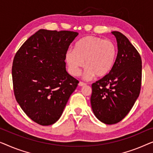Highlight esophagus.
<instances>
[{
    "instance_id": "esophagus-1",
    "label": "esophagus",
    "mask_w": 153,
    "mask_h": 153,
    "mask_svg": "<svg viewBox=\"0 0 153 153\" xmlns=\"http://www.w3.org/2000/svg\"><path fill=\"white\" fill-rule=\"evenodd\" d=\"M78 85L79 86V87H83V86L86 85V84H85V83H84V82H79V84H78Z\"/></svg>"
}]
</instances>
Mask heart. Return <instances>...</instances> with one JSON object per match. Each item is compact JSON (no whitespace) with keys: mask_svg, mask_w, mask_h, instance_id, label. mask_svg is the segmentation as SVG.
Masks as SVG:
<instances>
[{"mask_svg":"<svg viewBox=\"0 0 153 153\" xmlns=\"http://www.w3.org/2000/svg\"><path fill=\"white\" fill-rule=\"evenodd\" d=\"M117 48L112 42L95 36H87L79 39L75 49H68L65 61L70 74L77 76L85 64L83 77L107 76L114 66Z\"/></svg>","mask_w":153,"mask_h":153,"instance_id":"heart-1","label":"heart"}]
</instances>
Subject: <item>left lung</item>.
Instances as JSON below:
<instances>
[{"mask_svg": "<svg viewBox=\"0 0 153 153\" xmlns=\"http://www.w3.org/2000/svg\"><path fill=\"white\" fill-rule=\"evenodd\" d=\"M118 54L114 66L107 76L92 84L91 105L94 115L107 125L120 121L132 108L140 94L141 56L128 39L113 31Z\"/></svg>", "mask_w": 153, "mask_h": 153, "instance_id": "obj_1", "label": "left lung"}]
</instances>
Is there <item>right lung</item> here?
<instances>
[{
  "instance_id": "1",
  "label": "right lung",
  "mask_w": 153,
  "mask_h": 153,
  "mask_svg": "<svg viewBox=\"0 0 153 153\" xmlns=\"http://www.w3.org/2000/svg\"><path fill=\"white\" fill-rule=\"evenodd\" d=\"M76 32L41 29L25 41L12 64L14 96L30 119L42 126L58 120L79 82L66 70L65 53Z\"/></svg>"
}]
</instances>
